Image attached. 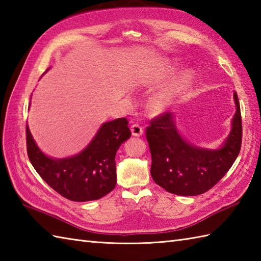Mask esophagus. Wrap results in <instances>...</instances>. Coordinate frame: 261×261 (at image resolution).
Returning a JSON list of instances; mask_svg holds the SVG:
<instances>
[{"mask_svg": "<svg viewBox=\"0 0 261 261\" xmlns=\"http://www.w3.org/2000/svg\"><path fill=\"white\" fill-rule=\"evenodd\" d=\"M131 134L135 137H140L143 134V129L139 124H132L131 125Z\"/></svg>", "mask_w": 261, "mask_h": 261, "instance_id": "obj_1", "label": "esophagus"}]
</instances>
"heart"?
Listing matches in <instances>:
<instances>
[{
    "label": "heart",
    "instance_id": "heart-1",
    "mask_svg": "<svg viewBox=\"0 0 261 261\" xmlns=\"http://www.w3.org/2000/svg\"><path fill=\"white\" fill-rule=\"evenodd\" d=\"M170 71V67H166L165 70L163 71L162 79L168 77ZM194 77H195V74H194L193 70H186L184 73H181L168 87H166L165 90L160 92L156 96V98H154V103H156L157 108L159 110H163L173 103L175 101V98L178 96L179 94L186 91L187 88L191 86L194 81Z\"/></svg>",
    "mask_w": 261,
    "mask_h": 261
}]
</instances>
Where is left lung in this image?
Masks as SVG:
<instances>
[{
    "mask_svg": "<svg viewBox=\"0 0 261 261\" xmlns=\"http://www.w3.org/2000/svg\"><path fill=\"white\" fill-rule=\"evenodd\" d=\"M236 113L231 130L216 149L188 142L176 126L175 113H165L147 127L151 152V177L157 185L180 196H195L211 190L228 173L241 148L240 104L233 93Z\"/></svg>",
    "mask_w": 261,
    "mask_h": 261,
    "instance_id": "obj_1",
    "label": "left lung"
}]
</instances>
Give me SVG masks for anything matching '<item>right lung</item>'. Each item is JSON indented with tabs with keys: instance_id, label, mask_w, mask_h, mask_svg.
Here are the masks:
<instances>
[{
	"instance_id": "add662e5",
	"label": "right lung",
	"mask_w": 261,
	"mask_h": 261,
	"mask_svg": "<svg viewBox=\"0 0 261 261\" xmlns=\"http://www.w3.org/2000/svg\"><path fill=\"white\" fill-rule=\"evenodd\" d=\"M127 124L125 118L105 122L86 148L66 158L47 156L27 124L28 156L41 178L60 195L75 202L94 201L115 187V154L131 137Z\"/></svg>"
}]
</instances>
